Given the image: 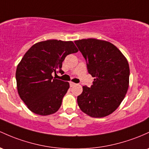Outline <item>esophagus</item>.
I'll return each instance as SVG.
<instances>
[{
    "instance_id": "obj_1",
    "label": "esophagus",
    "mask_w": 149,
    "mask_h": 149,
    "mask_svg": "<svg viewBox=\"0 0 149 149\" xmlns=\"http://www.w3.org/2000/svg\"><path fill=\"white\" fill-rule=\"evenodd\" d=\"M75 85H76V83L73 82H70V86H71V87H73V86H74Z\"/></svg>"
}]
</instances>
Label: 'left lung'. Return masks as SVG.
I'll return each mask as SVG.
<instances>
[{
	"label": "left lung",
	"instance_id": "left-lung-1",
	"mask_svg": "<svg viewBox=\"0 0 149 149\" xmlns=\"http://www.w3.org/2000/svg\"><path fill=\"white\" fill-rule=\"evenodd\" d=\"M87 62L94 81L91 88L83 86L77 102L90 117L112 114L125 98L130 83V66L126 57L110 42L94 38L75 41Z\"/></svg>",
	"mask_w": 149,
	"mask_h": 149
}]
</instances>
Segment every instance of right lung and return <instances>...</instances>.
<instances>
[{
	"mask_svg": "<svg viewBox=\"0 0 149 149\" xmlns=\"http://www.w3.org/2000/svg\"><path fill=\"white\" fill-rule=\"evenodd\" d=\"M78 49L72 41L49 40L37 42L24 54L16 70L17 92L27 108L40 115L58 110L69 83L55 79L67 55Z\"/></svg>",
	"mask_w": 149,
	"mask_h": 149,
	"instance_id": "add662e5",
	"label": "right lung"
}]
</instances>
